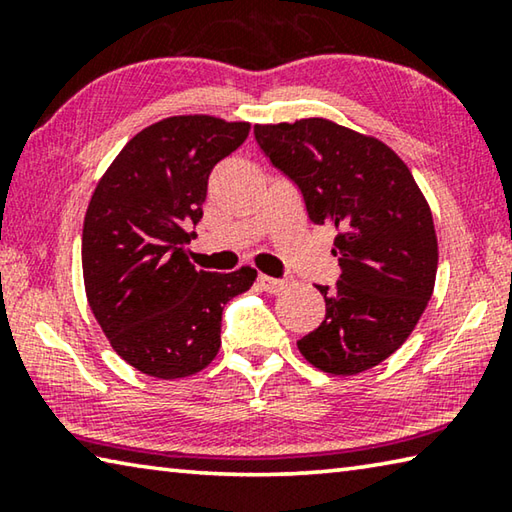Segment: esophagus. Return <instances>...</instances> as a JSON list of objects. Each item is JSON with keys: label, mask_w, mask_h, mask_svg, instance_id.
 Returning a JSON list of instances; mask_svg holds the SVG:
<instances>
[{"label": "esophagus", "mask_w": 512, "mask_h": 512, "mask_svg": "<svg viewBox=\"0 0 512 512\" xmlns=\"http://www.w3.org/2000/svg\"><path fill=\"white\" fill-rule=\"evenodd\" d=\"M257 282L259 287L268 293H280L284 287H287V280H280V277H271V275H259Z\"/></svg>", "instance_id": "esophagus-1"}]
</instances>
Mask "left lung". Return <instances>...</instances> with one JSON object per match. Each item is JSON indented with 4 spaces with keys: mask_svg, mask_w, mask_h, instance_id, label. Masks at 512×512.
Masks as SVG:
<instances>
[{
    "mask_svg": "<svg viewBox=\"0 0 512 512\" xmlns=\"http://www.w3.org/2000/svg\"><path fill=\"white\" fill-rule=\"evenodd\" d=\"M255 140L298 187L311 223L336 230L341 275L316 287L325 318L298 350L332 375L377 366L409 339L436 282L438 241L418 183L384 142L329 119L257 124Z\"/></svg>",
    "mask_w": 512,
    "mask_h": 512,
    "instance_id": "left-lung-1",
    "label": "left lung"
}]
</instances>
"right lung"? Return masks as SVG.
<instances>
[{
	"instance_id": "add662e5",
	"label": "right lung",
	"mask_w": 512,
	"mask_h": 512,
	"mask_svg": "<svg viewBox=\"0 0 512 512\" xmlns=\"http://www.w3.org/2000/svg\"><path fill=\"white\" fill-rule=\"evenodd\" d=\"M250 124L169 117L137 133L103 173L83 221V280L115 352L144 375L189 377L221 348L223 307L255 271L207 273L187 259L207 178Z\"/></svg>"
}]
</instances>
